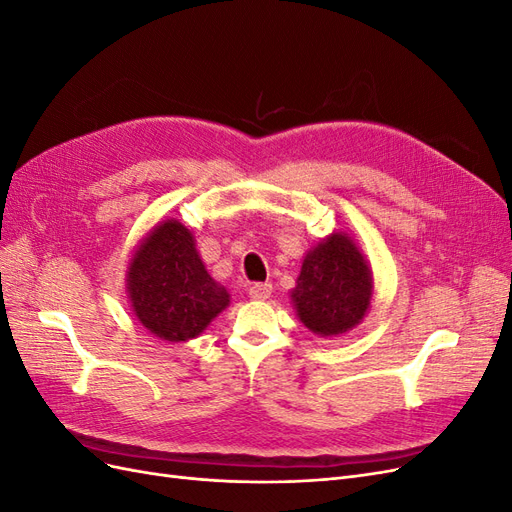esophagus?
<instances>
[{
    "label": "esophagus",
    "instance_id": "obj_1",
    "mask_svg": "<svg viewBox=\"0 0 512 512\" xmlns=\"http://www.w3.org/2000/svg\"><path fill=\"white\" fill-rule=\"evenodd\" d=\"M271 292H273V286H271L269 282H260V284L250 286V297H252L254 301H265V299H269Z\"/></svg>",
    "mask_w": 512,
    "mask_h": 512
}]
</instances>
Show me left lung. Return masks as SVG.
<instances>
[{"label":"left lung","mask_w":512,"mask_h":512,"mask_svg":"<svg viewBox=\"0 0 512 512\" xmlns=\"http://www.w3.org/2000/svg\"><path fill=\"white\" fill-rule=\"evenodd\" d=\"M374 297V275L346 232H333L303 258L290 299L299 320L320 337H337L359 324Z\"/></svg>","instance_id":"8db88e82"}]
</instances>
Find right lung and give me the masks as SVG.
<instances>
[{
  "mask_svg": "<svg viewBox=\"0 0 512 512\" xmlns=\"http://www.w3.org/2000/svg\"><path fill=\"white\" fill-rule=\"evenodd\" d=\"M132 312L166 342H188L228 307L230 294L207 273L192 232L164 220L136 247L126 275Z\"/></svg>",
  "mask_w": 512,
  "mask_h": 512,
  "instance_id": "right-lung-1",
  "label": "right lung"
}]
</instances>
